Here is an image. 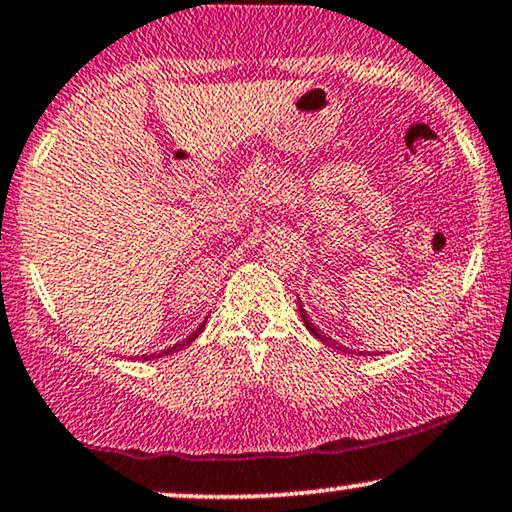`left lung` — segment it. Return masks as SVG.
I'll return each instance as SVG.
<instances>
[{
	"mask_svg": "<svg viewBox=\"0 0 512 512\" xmlns=\"http://www.w3.org/2000/svg\"><path fill=\"white\" fill-rule=\"evenodd\" d=\"M297 304H300V316H302V323H304V326H307V331L312 333L316 340H321L323 345H328V347H333V349H340V352H347V354H357V352H349V349H347L345 345H340V342H335L333 338H328L326 333H321V328H319V326H314L312 319H309V314L304 312V307H302L300 297H297ZM361 354H368V352H359V357H361Z\"/></svg>",
	"mask_w": 512,
	"mask_h": 512,
	"instance_id": "left-lung-1",
	"label": "left lung"
}]
</instances>
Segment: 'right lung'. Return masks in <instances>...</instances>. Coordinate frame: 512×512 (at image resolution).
I'll use <instances>...</instances> for the list:
<instances>
[{
	"label": "right lung",
	"instance_id": "1",
	"mask_svg": "<svg viewBox=\"0 0 512 512\" xmlns=\"http://www.w3.org/2000/svg\"><path fill=\"white\" fill-rule=\"evenodd\" d=\"M205 321H208V319H205ZM205 321H203V323H200V326L196 328V331H193V333L189 335V338H184V340H181V342H177V345H172V347H167V349H163V352H153V354H141V359H144V361H148V359H158V357H167V354L181 352V349H184V347H189V345H191V342H193V340H196L200 333H203V328H205Z\"/></svg>",
	"mask_w": 512,
	"mask_h": 512
}]
</instances>
